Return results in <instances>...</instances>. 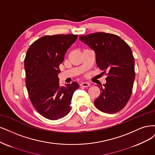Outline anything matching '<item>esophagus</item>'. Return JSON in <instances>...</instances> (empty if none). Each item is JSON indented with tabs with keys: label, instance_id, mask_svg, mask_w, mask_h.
Wrapping results in <instances>:
<instances>
[{
	"label": "esophagus",
	"instance_id": "1",
	"mask_svg": "<svg viewBox=\"0 0 155 155\" xmlns=\"http://www.w3.org/2000/svg\"><path fill=\"white\" fill-rule=\"evenodd\" d=\"M80 86H82V87H87L90 86V84L87 82H82L81 84H80Z\"/></svg>",
	"mask_w": 155,
	"mask_h": 155
}]
</instances>
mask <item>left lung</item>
Returning a JSON list of instances; mask_svg holds the SVG:
<instances>
[{
	"label": "left lung",
	"instance_id": "obj_1",
	"mask_svg": "<svg viewBox=\"0 0 155 155\" xmlns=\"http://www.w3.org/2000/svg\"><path fill=\"white\" fill-rule=\"evenodd\" d=\"M80 40L96 54L97 65L106 73V84L99 86L101 93L94 101L104 113L113 114L126 106L131 97L135 71L130 46L116 35L98 32L81 35Z\"/></svg>",
	"mask_w": 155,
	"mask_h": 155
}]
</instances>
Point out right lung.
<instances>
[{
    "label": "right lung",
    "mask_w": 155,
    "mask_h": 155,
    "mask_svg": "<svg viewBox=\"0 0 155 155\" xmlns=\"http://www.w3.org/2000/svg\"><path fill=\"white\" fill-rule=\"evenodd\" d=\"M77 37L72 34L44 36L29 46L24 59L29 99L38 113L51 120L70 112L73 94L79 87L75 82L61 86L58 77L59 65Z\"/></svg>",
    "instance_id": "add662e5"
}]
</instances>
